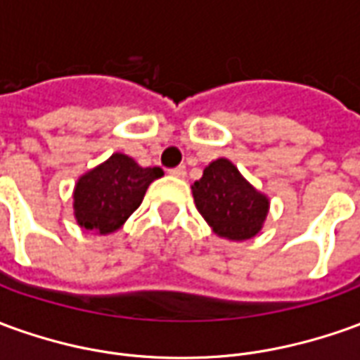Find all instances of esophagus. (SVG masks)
<instances>
[{
  "mask_svg": "<svg viewBox=\"0 0 360 360\" xmlns=\"http://www.w3.org/2000/svg\"><path fill=\"white\" fill-rule=\"evenodd\" d=\"M168 174L176 176V178H184L186 176V166H176V168H170Z\"/></svg>",
  "mask_w": 360,
  "mask_h": 360,
  "instance_id": "34e87169",
  "label": "esophagus"
}]
</instances>
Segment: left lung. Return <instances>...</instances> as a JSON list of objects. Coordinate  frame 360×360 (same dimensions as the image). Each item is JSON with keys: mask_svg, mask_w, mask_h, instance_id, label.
I'll list each match as a JSON object with an SVG mask.
<instances>
[{"mask_svg": "<svg viewBox=\"0 0 360 360\" xmlns=\"http://www.w3.org/2000/svg\"><path fill=\"white\" fill-rule=\"evenodd\" d=\"M192 190L198 212L213 231L229 241L255 237L269 213L266 195L257 192L227 158L205 166Z\"/></svg>", "mask_w": 360, "mask_h": 360, "instance_id": "1", "label": "left lung"}]
</instances>
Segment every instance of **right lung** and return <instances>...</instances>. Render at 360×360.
I'll use <instances>...</instances> for the list:
<instances>
[{"label": "right lung", "mask_w": 360, "mask_h": 360, "mask_svg": "<svg viewBox=\"0 0 360 360\" xmlns=\"http://www.w3.org/2000/svg\"><path fill=\"white\" fill-rule=\"evenodd\" d=\"M160 176L158 166L141 168L127 155L115 153L78 180L74 215L88 231L113 233L141 205L148 184Z\"/></svg>", "instance_id": "obj_1"}]
</instances>
